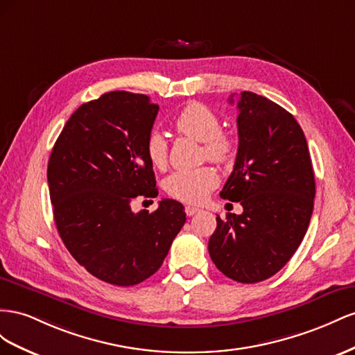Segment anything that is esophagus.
Wrapping results in <instances>:
<instances>
[{
  "mask_svg": "<svg viewBox=\"0 0 355 355\" xmlns=\"http://www.w3.org/2000/svg\"><path fill=\"white\" fill-rule=\"evenodd\" d=\"M200 209L199 208H195V207H190V205H187L186 207V214L189 216V217H191V216H195L196 212H199Z\"/></svg>",
  "mask_w": 355,
  "mask_h": 355,
  "instance_id": "1",
  "label": "esophagus"
}]
</instances>
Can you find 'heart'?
<instances>
[{"label": "heart", "instance_id": "b5f03b06", "mask_svg": "<svg viewBox=\"0 0 355 355\" xmlns=\"http://www.w3.org/2000/svg\"><path fill=\"white\" fill-rule=\"evenodd\" d=\"M178 134L204 143V151L209 160L227 164L235 156L236 144L225 130H220L218 116L202 103H189L174 119ZM150 164L157 169L166 165V143L160 134H151L146 144ZM218 186L217 172L209 166L193 171H177L165 180V190L174 199L199 204L212 189Z\"/></svg>", "mask_w": 355, "mask_h": 355}]
</instances>
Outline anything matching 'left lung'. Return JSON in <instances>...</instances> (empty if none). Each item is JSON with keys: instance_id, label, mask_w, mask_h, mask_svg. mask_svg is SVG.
Returning <instances> with one entry per match:
<instances>
[{"instance_id": "obj_1", "label": "left lung", "mask_w": 355, "mask_h": 355, "mask_svg": "<svg viewBox=\"0 0 355 355\" xmlns=\"http://www.w3.org/2000/svg\"><path fill=\"white\" fill-rule=\"evenodd\" d=\"M236 107L238 153L220 196L241 202L244 212L217 216L208 251L227 278L254 284L275 275L299 248L315 178L305 134L287 110L247 90Z\"/></svg>"}]
</instances>
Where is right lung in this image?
<instances>
[{"label":"right lung","mask_w":355,"mask_h":355,"mask_svg":"<svg viewBox=\"0 0 355 355\" xmlns=\"http://www.w3.org/2000/svg\"><path fill=\"white\" fill-rule=\"evenodd\" d=\"M157 111L146 95L104 94L74 111L49 159L60 239L89 273L113 286L153 275L186 223L174 199H162L153 212L130 209L138 196H157L146 151Z\"/></svg>","instance_id":"right-lung-1"}]
</instances>
